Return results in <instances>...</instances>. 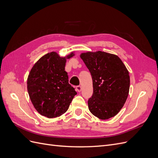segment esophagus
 Returning <instances> with one entry per match:
<instances>
[{
    "label": "esophagus",
    "instance_id": "obj_1",
    "mask_svg": "<svg viewBox=\"0 0 158 158\" xmlns=\"http://www.w3.org/2000/svg\"><path fill=\"white\" fill-rule=\"evenodd\" d=\"M76 90L78 92H80L81 90H82V86H81V85H77V86L76 87Z\"/></svg>",
    "mask_w": 158,
    "mask_h": 158
}]
</instances>
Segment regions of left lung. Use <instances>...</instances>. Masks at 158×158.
Returning <instances> with one entry per match:
<instances>
[{"label": "left lung", "instance_id": "1", "mask_svg": "<svg viewBox=\"0 0 158 158\" xmlns=\"http://www.w3.org/2000/svg\"><path fill=\"white\" fill-rule=\"evenodd\" d=\"M92 77L93 95L88 102L89 111L106 120L120 111L128 98L130 76L127 69L117 55L106 52L81 53Z\"/></svg>", "mask_w": 158, "mask_h": 158}]
</instances>
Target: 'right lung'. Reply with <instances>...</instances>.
<instances>
[{
	"instance_id": "1",
	"label": "right lung",
	"mask_w": 158,
	"mask_h": 158,
	"mask_svg": "<svg viewBox=\"0 0 158 158\" xmlns=\"http://www.w3.org/2000/svg\"><path fill=\"white\" fill-rule=\"evenodd\" d=\"M73 56L72 52L60 57L52 51L41 57L31 69L27 80V92L33 107L41 115L60 117L67 111L77 94L69 84L64 70L66 59Z\"/></svg>"
}]
</instances>
